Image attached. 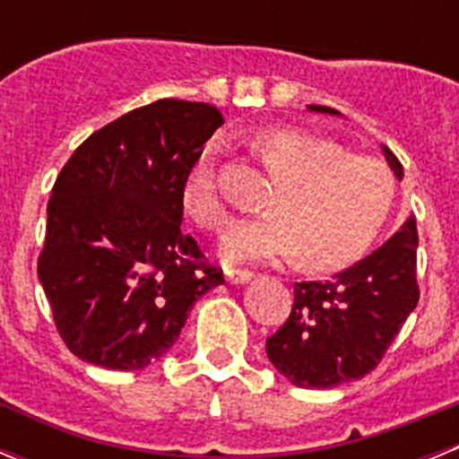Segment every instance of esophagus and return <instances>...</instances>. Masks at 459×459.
Wrapping results in <instances>:
<instances>
[{"label":"esophagus","mask_w":459,"mask_h":459,"mask_svg":"<svg viewBox=\"0 0 459 459\" xmlns=\"http://www.w3.org/2000/svg\"><path fill=\"white\" fill-rule=\"evenodd\" d=\"M225 278H227V282H232V285H241V282H248V280L253 278V271L225 269Z\"/></svg>","instance_id":"obj_1"}]
</instances>
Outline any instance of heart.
Instances as JSON below:
<instances>
[{"mask_svg": "<svg viewBox=\"0 0 459 459\" xmlns=\"http://www.w3.org/2000/svg\"><path fill=\"white\" fill-rule=\"evenodd\" d=\"M253 153L275 181L262 204L266 213L234 222L222 237L227 259L296 257L303 269H338L370 246L391 213V172L326 137L271 128L255 137ZM184 204L206 230L230 218L211 147L190 169Z\"/></svg>", "mask_w": 459, "mask_h": 459, "instance_id": "1", "label": "heart"}]
</instances>
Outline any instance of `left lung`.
I'll use <instances>...</instances> for the list:
<instances>
[{
    "mask_svg": "<svg viewBox=\"0 0 459 459\" xmlns=\"http://www.w3.org/2000/svg\"><path fill=\"white\" fill-rule=\"evenodd\" d=\"M312 112L340 115L324 105ZM403 179V163L384 147ZM419 230L409 218L381 248L328 280L296 282L294 306L266 340V356L282 377L301 388H333L370 375L419 303Z\"/></svg>",
    "mask_w": 459,
    "mask_h": 459,
    "instance_id": "1",
    "label": "left lung"
}]
</instances>
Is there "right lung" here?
<instances>
[{
    "label": "right lung",
    "mask_w": 459,
    "mask_h": 459,
    "mask_svg": "<svg viewBox=\"0 0 459 459\" xmlns=\"http://www.w3.org/2000/svg\"><path fill=\"white\" fill-rule=\"evenodd\" d=\"M221 126L213 105L160 99L91 133L62 168L39 280L78 359L147 368L177 342L193 303L225 282L181 230L188 174Z\"/></svg>",
    "instance_id": "obj_1"
}]
</instances>
